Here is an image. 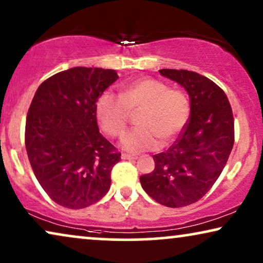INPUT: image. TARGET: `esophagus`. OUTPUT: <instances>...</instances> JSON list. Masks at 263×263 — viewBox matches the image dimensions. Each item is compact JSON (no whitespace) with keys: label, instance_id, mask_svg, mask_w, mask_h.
I'll return each mask as SVG.
<instances>
[{"label":"esophagus","instance_id":"esophagus-1","mask_svg":"<svg viewBox=\"0 0 263 263\" xmlns=\"http://www.w3.org/2000/svg\"><path fill=\"white\" fill-rule=\"evenodd\" d=\"M122 159L124 160H135L138 159V157L134 156V154H128V153H122Z\"/></svg>","mask_w":263,"mask_h":263}]
</instances>
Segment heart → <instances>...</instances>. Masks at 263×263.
Segmentation results:
<instances>
[{
    "label": "heart",
    "mask_w": 263,
    "mask_h": 263,
    "mask_svg": "<svg viewBox=\"0 0 263 263\" xmlns=\"http://www.w3.org/2000/svg\"><path fill=\"white\" fill-rule=\"evenodd\" d=\"M139 128L122 139L123 148L142 152L157 148L177 138L188 123L190 102L178 88L154 78H141L124 85L120 97L103 92L96 103L100 127L111 138H120L127 129L130 114L139 112Z\"/></svg>",
    "instance_id": "heart-1"
}]
</instances>
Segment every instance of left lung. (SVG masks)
Returning <instances> with one entry per match:
<instances>
[{
    "instance_id": "8db88e82",
    "label": "left lung",
    "mask_w": 263,
    "mask_h": 263,
    "mask_svg": "<svg viewBox=\"0 0 263 263\" xmlns=\"http://www.w3.org/2000/svg\"><path fill=\"white\" fill-rule=\"evenodd\" d=\"M159 73L188 92L190 117L174 145L153 156L156 167L140 182L158 203L178 208L202 199L219 178L235 142V122L228 97L215 82L190 70Z\"/></svg>"
}]
</instances>
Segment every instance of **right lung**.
I'll return each instance as SVG.
<instances>
[{"instance_id": "add662e5", "label": "right lung", "mask_w": 263, "mask_h": 263, "mask_svg": "<svg viewBox=\"0 0 263 263\" xmlns=\"http://www.w3.org/2000/svg\"><path fill=\"white\" fill-rule=\"evenodd\" d=\"M116 71L75 67L42 82L25 127L28 160L39 184L60 206L80 210L109 192L121 153L99 133L96 103Z\"/></svg>"}]
</instances>
